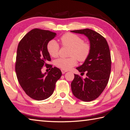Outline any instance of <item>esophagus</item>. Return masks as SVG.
Segmentation results:
<instances>
[{
    "label": "esophagus",
    "mask_w": 130,
    "mask_h": 130,
    "mask_svg": "<svg viewBox=\"0 0 130 130\" xmlns=\"http://www.w3.org/2000/svg\"><path fill=\"white\" fill-rule=\"evenodd\" d=\"M61 71H62L63 74H64L66 72H67V70H63V69H61Z\"/></svg>",
    "instance_id": "esophagus-1"
}]
</instances>
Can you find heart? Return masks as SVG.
Listing matches in <instances>:
<instances>
[{"label": "heart", "mask_w": 130, "mask_h": 130, "mask_svg": "<svg viewBox=\"0 0 130 130\" xmlns=\"http://www.w3.org/2000/svg\"><path fill=\"white\" fill-rule=\"evenodd\" d=\"M62 45L71 47L69 55L70 58H59L55 60V65L61 69L68 70L75 66L77 59L79 62H84L89 57L90 46L84 42L82 38L75 34L67 33L60 38ZM47 51L51 57L55 58L58 55L59 46L55 40H50L46 46Z\"/></svg>", "instance_id": "1"}]
</instances>
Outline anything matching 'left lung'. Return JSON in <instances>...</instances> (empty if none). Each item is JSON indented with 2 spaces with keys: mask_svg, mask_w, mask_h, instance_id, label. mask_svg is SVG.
Listing matches in <instances>:
<instances>
[{
  "mask_svg": "<svg viewBox=\"0 0 130 130\" xmlns=\"http://www.w3.org/2000/svg\"><path fill=\"white\" fill-rule=\"evenodd\" d=\"M86 36L90 41V53L84 63L77 67L80 72H86L85 79L74 74L71 89L75 96L89 102L100 96L108 83L111 72V55L107 41L103 36L89 29L71 30Z\"/></svg>",
  "mask_w": 130,
  "mask_h": 130,
  "instance_id": "8db88e82",
  "label": "left lung"
}]
</instances>
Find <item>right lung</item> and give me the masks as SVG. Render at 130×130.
Returning a JSON list of instances; mask_svg holds the SVG:
<instances>
[{"label":"right lung","mask_w":130,"mask_h":130,"mask_svg":"<svg viewBox=\"0 0 130 130\" xmlns=\"http://www.w3.org/2000/svg\"><path fill=\"white\" fill-rule=\"evenodd\" d=\"M56 35L49 30L33 29L18 45L15 64L17 78L25 93L32 99L41 101L49 97L62 76L60 69L46 63L51 60L47 44ZM44 65L51 68L47 74L41 71Z\"/></svg>","instance_id":"obj_1"}]
</instances>
